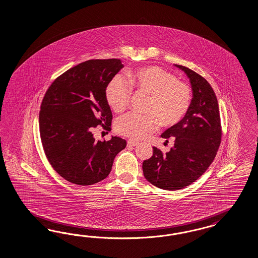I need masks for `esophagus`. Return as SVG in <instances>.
Masks as SVG:
<instances>
[{
	"label": "esophagus",
	"instance_id": "esophagus-1",
	"mask_svg": "<svg viewBox=\"0 0 258 258\" xmlns=\"http://www.w3.org/2000/svg\"><path fill=\"white\" fill-rule=\"evenodd\" d=\"M138 144H139V143H138V142H136V141H127V146H130V147H135V146H137Z\"/></svg>",
	"mask_w": 258,
	"mask_h": 258
}]
</instances>
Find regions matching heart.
Listing matches in <instances>:
<instances>
[{
	"instance_id": "obj_1",
	"label": "heart",
	"mask_w": 258,
	"mask_h": 258,
	"mask_svg": "<svg viewBox=\"0 0 258 258\" xmlns=\"http://www.w3.org/2000/svg\"><path fill=\"white\" fill-rule=\"evenodd\" d=\"M131 84L137 93L148 95L145 115L125 113L115 122L119 134L133 140L145 138L156 128L179 124L191 106L192 92L184 82L171 73L157 66L141 68L131 75ZM106 99L116 112L126 108L132 96V88L125 77L116 75L106 87Z\"/></svg>"
}]
</instances>
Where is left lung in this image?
Returning a JSON list of instances; mask_svg holds the SVG:
<instances>
[{
  "label": "left lung",
  "instance_id": "8db88e82",
  "mask_svg": "<svg viewBox=\"0 0 258 258\" xmlns=\"http://www.w3.org/2000/svg\"><path fill=\"white\" fill-rule=\"evenodd\" d=\"M187 75L193 98L186 115L161 137H175L169 152L153 148V155L143 163L144 176L164 190H179L198 180L213 163L221 143L219 104L211 85L201 75L175 65Z\"/></svg>",
  "mask_w": 258,
  "mask_h": 258
}]
</instances>
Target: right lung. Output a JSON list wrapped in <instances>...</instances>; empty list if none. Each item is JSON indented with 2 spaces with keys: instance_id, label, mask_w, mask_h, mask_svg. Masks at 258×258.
<instances>
[{
  "instance_id": "right-lung-1",
  "label": "right lung",
  "mask_w": 258,
  "mask_h": 258,
  "mask_svg": "<svg viewBox=\"0 0 258 258\" xmlns=\"http://www.w3.org/2000/svg\"><path fill=\"white\" fill-rule=\"evenodd\" d=\"M124 67L117 58L90 59L55 78L39 110V134L55 171L72 183L91 185L108 177L113 160L125 148L120 137L97 141L93 131L111 130L106 87Z\"/></svg>"
}]
</instances>
